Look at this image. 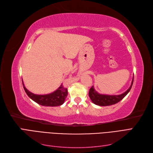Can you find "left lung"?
<instances>
[{
    "label": "left lung",
    "mask_w": 153,
    "mask_h": 153,
    "mask_svg": "<svg viewBox=\"0 0 153 153\" xmlns=\"http://www.w3.org/2000/svg\"><path fill=\"white\" fill-rule=\"evenodd\" d=\"M133 83V78L131 82V84L129 89L124 92V93L119 95H106V94H101L98 92L95 91L94 87H91L89 89V96L91 98L92 102L95 105L99 106H110L114 104H116L120 101L122 100L127 94L131 90V87Z\"/></svg>",
    "instance_id": "8db88e82"
}]
</instances>
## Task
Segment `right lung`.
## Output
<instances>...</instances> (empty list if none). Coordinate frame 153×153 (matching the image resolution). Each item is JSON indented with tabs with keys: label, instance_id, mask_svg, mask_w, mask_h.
<instances>
[{
	"label": "right lung",
	"instance_id": "obj_1",
	"mask_svg": "<svg viewBox=\"0 0 153 153\" xmlns=\"http://www.w3.org/2000/svg\"><path fill=\"white\" fill-rule=\"evenodd\" d=\"M24 89L26 94L30 99L34 101L36 103L40 105L45 106H57L64 103L68 96V89L62 84L61 85L58 89L48 94L38 95L32 93L27 90L24 86V82L22 83Z\"/></svg>",
	"mask_w": 153,
	"mask_h": 153
}]
</instances>
